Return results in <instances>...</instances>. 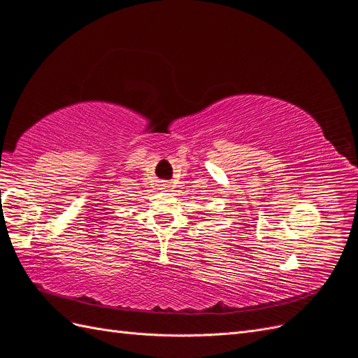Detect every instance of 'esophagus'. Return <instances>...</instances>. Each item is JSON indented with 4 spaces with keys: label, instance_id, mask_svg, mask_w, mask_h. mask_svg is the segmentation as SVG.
<instances>
[{
    "label": "esophagus",
    "instance_id": "1",
    "mask_svg": "<svg viewBox=\"0 0 358 358\" xmlns=\"http://www.w3.org/2000/svg\"><path fill=\"white\" fill-rule=\"evenodd\" d=\"M171 187H172V186L169 185V182H166V181H162V182H160V189H162V190H169Z\"/></svg>",
    "mask_w": 358,
    "mask_h": 358
}]
</instances>
